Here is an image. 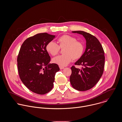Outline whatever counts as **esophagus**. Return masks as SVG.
I'll return each instance as SVG.
<instances>
[{"mask_svg":"<svg viewBox=\"0 0 122 122\" xmlns=\"http://www.w3.org/2000/svg\"><path fill=\"white\" fill-rule=\"evenodd\" d=\"M59 68H60V70H63V69H64V67H62V66H59Z\"/></svg>","mask_w":122,"mask_h":122,"instance_id":"obj_1","label":"esophagus"}]
</instances>
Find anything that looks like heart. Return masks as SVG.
I'll use <instances>...</instances> for the list:
<instances>
[{
    "label": "heart",
    "instance_id": "b5f03b06",
    "mask_svg": "<svg viewBox=\"0 0 122 122\" xmlns=\"http://www.w3.org/2000/svg\"><path fill=\"white\" fill-rule=\"evenodd\" d=\"M58 45L53 41L48 42L46 46L47 52L52 56L57 55L60 48H64L63 54L58 55L52 59V62L61 66L69 64L74 59H78L81 57L84 51L83 44L77 41L76 37L70 35H63L57 39Z\"/></svg>",
    "mask_w": 122,
    "mask_h": 122
}]
</instances>
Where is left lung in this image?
<instances>
[{"label":"left lung","instance_id":"left-lung-1","mask_svg":"<svg viewBox=\"0 0 122 122\" xmlns=\"http://www.w3.org/2000/svg\"><path fill=\"white\" fill-rule=\"evenodd\" d=\"M83 35L86 39V48L81 57L75 63L82 65L77 69L71 67L70 82L74 89L79 91H85L93 87L102 76L104 68V52L103 47L94 36L83 31H74Z\"/></svg>","mask_w":122,"mask_h":122}]
</instances>
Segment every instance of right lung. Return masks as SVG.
<instances>
[{"instance_id": "1", "label": "right lung", "mask_w": 122, "mask_h": 122, "mask_svg": "<svg viewBox=\"0 0 122 122\" xmlns=\"http://www.w3.org/2000/svg\"><path fill=\"white\" fill-rule=\"evenodd\" d=\"M55 36L38 33L26 39L18 55V71L23 84L38 94H45L53 88L58 65L49 64L51 58L46 50L47 44Z\"/></svg>"}]
</instances>
